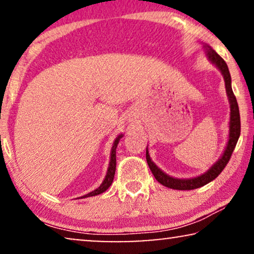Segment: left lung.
<instances>
[{
	"label": "left lung",
	"mask_w": 254,
	"mask_h": 254,
	"mask_svg": "<svg viewBox=\"0 0 254 254\" xmlns=\"http://www.w3.org/2000/svg\"><path fill=\"white\" fill-rule=\"evenodd\" d=\"M206 50H207L208 59H209V60L213 62L218 69H220L225 81V89H227L229 102H230V111H231L229 141H228L227 148H225L224 150L223 156H222V157L218 159L213 166H211L210 170H208L204 175L196 177V178H192V179H176L168 175H165V173L163 172L161 169H158L157 166L154 164V162L151 161L147 149L145 157H147V163L149 168L151 170L152 175H154L156 180H157L159 184H162L163 186L169 187V189H172V190H195V189H199V187L204 186L208 183H210L211 180H214L222 171H223L229 161H230L232 152H234L236 144H237L239 135H241V116H239L237 99H236L234 91H232L231 89V76H230V72H229L228 65L225 64L223 59H222L220 55L213 50V48H210L209 46H206Z\"/></svg>",
	"instance_id": "8db88e82"
}]
</instances>
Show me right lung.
Wrapping results in <instances>:
<instances>
[{
	"mask_svg": "<svg viewBox=\"0 0 254 254\" xmlns=\"http://www.w3.org/2000/svg\"><path fill=\"white\" fill-rule=\"evenodd\" d=\"M121 137H123V136H121V135H119V136L116 138V141H114L112 150H111V161H110L109 170H107V175L105 177V179H104V182H103L102 185H100L97 190H92V192H90L89 194H86V195H83L81 197H89V196L98 195V194L105 192V190L111 186V184H112L113 178H114V173H116V164H117L116 149H117V145H118V143H119V141H120Z\"/></svg>",
	"mask_w": 254,
	"mask_h": 254,
	"instance_id": "right-lung-1",
	"label": "right lung"
}]
</instances>
